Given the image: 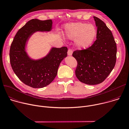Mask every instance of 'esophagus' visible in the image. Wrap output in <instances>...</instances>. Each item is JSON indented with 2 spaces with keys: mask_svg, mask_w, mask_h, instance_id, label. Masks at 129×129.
<instances>
[{
  "mask_svg": "<svg viewBox=\"0 0 129 129\" xmlns=\"http://www.w3.org/2000/svg\"><path fill=\"white\" fill-rule=\"evenodd\" d=\"M72 50L71 49H69L68 50V52H67V54L68 56H71L72 54Z\"/></svg>",
  "mask_w": 129,
  "mask_h": 129,
  "instance_id": "obj_1",
  "label": "esophagus"
}]
</instances>
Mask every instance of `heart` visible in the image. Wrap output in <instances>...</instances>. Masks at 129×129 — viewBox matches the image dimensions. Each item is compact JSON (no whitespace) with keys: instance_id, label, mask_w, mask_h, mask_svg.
<instances>
[{"instance_id":"b5f03b06","label":"heart","mask_w":129,"mask_h":129,"mask_svg":"<svg viewBox=\"0 0 129 129\" xmlns=\"http://www.w3.org/2000/svg\"><path fill=\"white\" fill-rule=\"evenodd\" d=\"M66 35L71 39H76V45L81 49L89 47L95 39L97 30L92 25L84 23H74L65 25Z\"/></svg>"}]
</instances>
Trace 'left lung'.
I'll list each match as a JSON object with an SVG mask.
<instances>
[{"instance_id": "8db88e82", "label": "left lung", "mask_w": 129, "mask_h": 129, "mask_svg": "<svg viewBox=\"0 0 129 129\" xmlns=\"http://www.w3.org/2000/svg\"><path fill=\"white\" fill-rule=\"evenodd\" d=\"M94 19L97 27V39L89 48L72 54L77 62L76 77L89 85L102 82L114 67L116 59V45L111 31L101 20L96 17Z\"/></svg>"}]
</instances>
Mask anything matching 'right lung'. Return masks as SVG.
Returning a JSON list of instances; mask_svg holds the SVG:
<instances>
[{"label":"right lung","mask_w":129,"mask_h":129,"mask_svg":"<svg viewBox=\"0 0 129 129\" xmlns=\"http://www.w3.org/2000/svg\"><path fill=\"white\" fill-rule=\"evenodd\" d=\"M52 20L29 21L16 33L10 51L12 69L19 79L33 88H41L51 83L57 74L61 61L67 57L68 49L52 48L49 53L39 60H33L25 51L26 42L36 31H50Z\"/></svg>","instance_id":"add662e5"}]
</instances>
